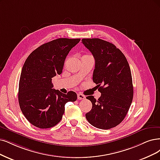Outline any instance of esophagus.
<instances>
[{"mask_svg":"<svg viewBox=\"0 0 160 160\" xmlns=\"http://www.w3.org/2000/svg\"><path fill=\"white\" fill-rule=\"evenodd\" d=\"M77 96H78V99H80V100L84 99L86 98L85 96H84L83 94H82V93H78L77 94Z\"/></svg>","mask_w":160,"mask_h":160,"instance_id":"1","label":"esophagus"}]
</instances>
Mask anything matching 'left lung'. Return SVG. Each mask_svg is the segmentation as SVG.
I'll list each match as a JSON object with an SVG mask.
<instances>
[{
  "label": "left lung",
  "instance_id": "obj_1",
  "mask_svg": "<svg viewBox=\"0 0 160 160\" xmlns=\"http://www.w3.org/2000/svg\"><path fill=\"white\" fill-rule=\"evenodd\" d=\"M82 42L95 59L93 81L101 97H86L92 108L86 114L88 121L100 129H110L125 119L133 98L131 71L125 56L108 41L98 38L82 39Z\"/></svg>",
  "mask_w": 160,
  "mask_h": 160
}]
</instances>
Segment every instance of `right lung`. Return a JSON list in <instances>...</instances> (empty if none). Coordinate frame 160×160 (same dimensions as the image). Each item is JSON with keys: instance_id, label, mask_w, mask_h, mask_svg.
I'll use <instances>...</instances> for the list:
<instances>
[{"instance_id": "add662e5", "label": "right lung", "mask_w": 160, "mask_h": 160, "mask_svg": "<svg viewBox=\"0 0 160 160\" xmlns=\"http://www.w3.org/2000/svg\"><path fill=\"white\" fill-rule=\"evenodd\" d=\"M80 39L59 38L35 49L26 60L19 82L18 102L23 115L32 125L48 128L61 121L64 105L77 95L52 89V78L62 73L69 51Z\"/></svg>"}]
</instances>
